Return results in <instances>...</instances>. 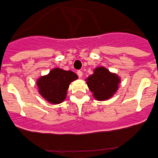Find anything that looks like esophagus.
<instances>
[{"instance_id": "esophagus-1", "label": "esophagus", "mask_w": 158, "mask_h": 158, "mask_svg": "<svg viewBox=\"0 0 158 158\" xmlns=\"http://www.w3.org/2000/svg\"><path fill=\"white\" fill-rule=\"evenodd\" d=\"M77 74H78V76H79V78H81V77L83 76V72H82L81 70H78L77 71Z\"/></svg>"}]
</instances>
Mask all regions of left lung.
<instances>
[{
	"label": "left lung",
	"mask_w": 158,
	"mask_h": 158,
	"mask_svg": "<svg viewBox=\"0 0 158 158\" xmlns=\"http://www.w3.org/2000/svg\"><path fill=\"white\" fill-rule=\"evenodd\" d=\"M86 81L88 87L97 100H107L118 89L120 79L117 74L110 73L107 69L98 67L95 69L92 75L86 79Z\"/></svg>",
	"instance_id": "obj_1"
}]
</instances>
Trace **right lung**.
Instances as JSON below:
<instances>
[{
	"label": "right lung",
	"instance_id": "obj_1",
	"mask_svg": "<svg viewBox=\"0 0 158 158\" xmlns=\"http://www.w3.org/2000/svg\"><path fill=\"white\" fill-rule=\"evenodd\" d=\"M77 79L78 76L74 72L56 68L49 74L40 77L36 84L42 97L55 104L62 103L65 99L69 84Z\"/></svg>",
	"mask_w": 158,
	"mask_h": 158
}]
</instances>
